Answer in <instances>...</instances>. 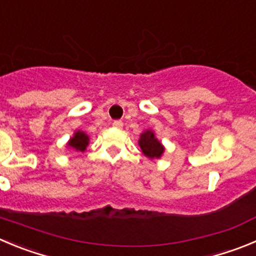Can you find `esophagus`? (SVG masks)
<instances>
[{
    "mask_svg": "<svg viewBox=\"0 0 256 256\" xmlns=\"http://www.w3.org/2000/svg\"><path fill=\"white\" fill-rule=\"evenodd\" d=\"M112 125H114V128H121L124 126V124H122V121L116 120V121H114V122H112Z\"/></svg>",
    "mask_w": 256,
    "mask_h": 256,
    "instance_id": "obj_1",
    "label": "esophagus"
}]
</instances>
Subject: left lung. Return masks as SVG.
<instances>
[{
    "label": "left lung",
    "mask_w": 256,
    "mask_h": 256,
    "mask_svg": "<svg viewBox=\"0 0 256 256\" xmlns=\"http://www.w3.org/2000/svg\"><path fill=\"white\" fill-rule=\"evenodd\" d=\"M139 145L145 156L149 159H159L164 152V146L162 142L155 138L154 131L146 130L140 135Z\"/></svg>",
    "instance_id": "8db88e82"
}]
</instances>
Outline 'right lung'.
Instances as JSON below:
<instances>
[{
	"instance_id": "right-lung-1",
	"label": "right lung",
	"mask_w": 256,
	"mask_h": 256,
	"mask_svg": "<svg viewBox=\"0 0 256 256\" xmlns=\"http://www.w3.org/2000/svg\"><path fill=\"white\" fill-rule=\"evenodd\" d=\"M88 144H90V138H88L87 134L78 130L74 132L73 138H70L66 145L72 149H76L77 152H84Z\"/></svg>"
}]
</instances>
